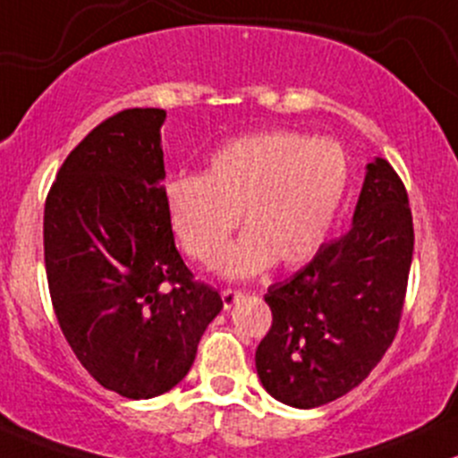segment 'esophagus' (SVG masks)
Wrapping results in <instances>:
<instances>
[{
	"label": "esophagus",
	"instance_id": "1",
	"mask_svg": "<svg viewBox=\"0 0 458 458\" xmlns=\"http://www.w3.org/2000/svg\"><path fill=\"white\" fill-rule=\"evenodd\" d=\"M239 298H241L239 291H233V289H224V291H221V300H224V309H233V306L239 302Z\"/></svg>",
	"mask_w": 458,
	"mask_h": 458
}]
</instances>
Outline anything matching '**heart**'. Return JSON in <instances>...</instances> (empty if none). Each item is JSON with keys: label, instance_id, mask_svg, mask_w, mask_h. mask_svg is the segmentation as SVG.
<instances>
[{"label": "heart", "instance_id": "obj_1", "mask_svg": "<svg viewBox=\"0 0 458 458\" xmlns=\"http://www.w3.org/2000/svg\"><path fill=\"white\" fill-rule=\"evenodd\" d=\"M350 187V158L333 139L269 130L224 145L204 174L165 184L169 225L198 263H219L239 213L245 233L225 252L224 274L250 278L278 260L298 267L319 252Z\"/></svg>", "mask_w": 458, "mask_h": 458}]
</instances>
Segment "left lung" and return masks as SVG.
<instances>
[{"label": "left lung", "mask_w": 458, "mask_h": 458, "mask_svg": "<svg viewBox=\"0 0 458 458\" xmlns=\"http://www.w3.org/2000/svg\"><path fill=\"white\" fill-rule=\"evenodd\" d=\"M413 241L404 184L376 158L348 233L265 293L274 321L256 371L271 398L315 409L368 378L398 333Z\"/></svg>", "instance_id": "8db88e82"}]
</instances>
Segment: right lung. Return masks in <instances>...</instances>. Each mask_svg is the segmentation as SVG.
<instances>
[{
	"instance_id": "right-lung-1",
	"label": "right lung",
	"mask_w": 458,
	"mask_h": 458,
	"mask_svg": "<svg viewBox=\"0 0 458 458\" xmlns=\"http://www.w3.org/2000/svg\"><path fill=\"white\" fill-rule=\"evenodd\" d=\"M163 108H128L67 156L45 202L49 295L99 385L130 400L174 389L224 309L175 250L165 208Z\"/></svg>"
}]
</instances>
